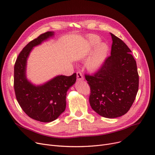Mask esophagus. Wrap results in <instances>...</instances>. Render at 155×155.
<instances>
[{
  "instance_id": "esophagus-1",
  "label": "esophagus",
  "mask_w": 155,
  "mask_h": 155,
  "mask_svg": "<svg viewBox=\"0 0 155 155\" xmlns=\"http://www.w3.org/2000/svg\"><path fill=\"white\" fill-rule=\"evenodd\" d=\"M77 80L78 81H82V80H84V77L82 74V73L80 72V71H78L77 73Z\"/></svg>"
}]
</instances>
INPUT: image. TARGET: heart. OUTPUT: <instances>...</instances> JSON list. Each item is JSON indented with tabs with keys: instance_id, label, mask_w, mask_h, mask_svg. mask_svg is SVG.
<instances>
[{
	"instance_id": "1",
	"label": "heart",
	"mask_w": 155,
	"mask_h": 155,
	"mask_svg": "<svg viewBox=\"0 0 155 155\" xmlns=\"http://www.w3.org/2000/svg\"><path fill=\"white\" fill-rule=\"evenodd\" d=\"M101 39L95 35H91L88 37L87 44L91 50H95L87 62V67L91 71H95L99 70L103 66L106 60L109 52V48L107 44L104 43H99Z\"/></svg>"
}]
</instances>
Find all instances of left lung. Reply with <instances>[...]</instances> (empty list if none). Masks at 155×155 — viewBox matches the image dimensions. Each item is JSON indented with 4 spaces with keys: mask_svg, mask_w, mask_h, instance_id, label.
<instances>
[{
    "mask_svg": "<svg viewBox=\"0 0 155 155\" xmlns=\"http://www.w3.org/2000/svg\"><path fill=\"white\" fill-rule=\"evenodd\" d=\"M110 56L93 75H85L91 87L92 109L100 116L116 118L126 114L135 100L139 87L136 62L131 51L120 39L110 33Z\"/></svg>",
    "mask_w": 155,
    "mask_h": 155,
    "instance_id": "obj_1",
    "label": "left lung"
}]
</instances>
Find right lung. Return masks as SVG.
Segmentation results:
<instances>
[{
	"label": "right lung",
	"instance_id": "obj_1",
	"mask_svg": "<svg viewBox=\"0 0 155 155\" xmlns=\"http://www.w3.org/2000/svg\"><path fill=\"white\" fill-rule=\"evenodd\" d=\"M54 36L48 31L31 41L19 53L14 65V87L21 107L31 118L50 123L58 118L66 108L67 92L76 82L77 74L58 75L47 82L36 85L26 77L27 61L34 47Z\"/></svg>",
	"mask_w": 155,
	"mask_h": 155
}]
</instances>
